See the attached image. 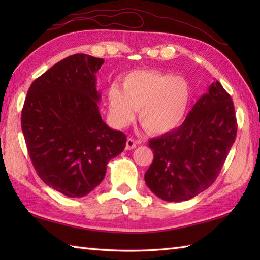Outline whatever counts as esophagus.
Listing matches in <instances>:
<instances>
[{"label": "esophagus", "mask_w": 260, "mask_h": 260, "mask_svg": "<svg viewBox=\"0 0 260 260\" xmlns=\"http://www.w3.org/2000/svg\"><path fill=\"white\" fill-rule=\"evenodd\" d=\"M137 145H139V142L133 140V139H127L126 141V150H133Z\"/></svg>", "instance_id": "esophagus-1"}]
</instances>
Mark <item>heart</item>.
<instances>
[{
    "instance_id": "b5f03b06",
    "label": "heart",
    "mask_w": 260,
    "mask_h": 260,
    "mask_svg": "<svg viewBox=\"0 0 260 260\" xmlns=\"http://www.w3.org/2000/svg\"><path fill=\"white\" fill-rule=\"evenodd\" d=\"M191 99L183 77L158 70H133L123 78V89L110 85L109 112L118 126H126L140 109L142 126L153 135L170 133L182 124Z\"/></svg>"
}]
</instances>
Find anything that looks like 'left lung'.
Returning a JSON list of instances; mask_svg holds the SVG:
<instances>
[{
	"instance_id": "8db88e82",
	"label": "left lung",
	"mask_w": 260,
	"mask_h": 260,
	"mask_svg": "<svg viewBox=\"0 0 260 260\" xmlns=\"http://www.w3.org/2000/svg\"><path fill=\"white\" fill-rule=\"evenodd\" d=\"M237 135L233 99L217 80L179 128L150 141L153 162L145 183L159 199L180 202L211 186Z\"/></svg>"
}]
</instances>
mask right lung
<instances>
[{"label": "right lung", "mask_w": 260, "mask_h": 260, "mask_svg": "<svg viewBox=\"0 0 260 260\" xmlns=\"http://www.w3.org/2000/svg\"><path fill=\"white\" fill-rule=\"evenodd\" d=\"M103 63L84 53L64 58L32 82L22 108L33 168L47 185L69 198L95 189L126 145V135L99 114L96 73Z\"/></svg>", "instance_id": "1"}]
</instances>
